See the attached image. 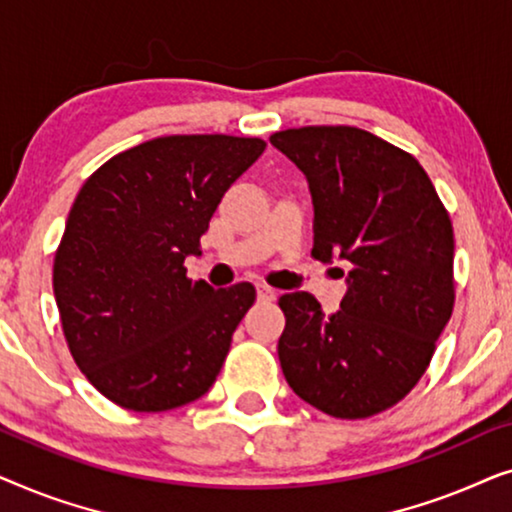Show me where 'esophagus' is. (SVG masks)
I'll use <instances>...</instances> for the list:
<instances>
[{"mask_svg": "<svg viewBox=\"0 0 512 512\" xmlns=\"http://www.w3.org/2000/svg\"><path fill=\"white\" fill-rule=\"evenodd\" d=\"M256 293H258V300H263V303H272V300L277 298V291L270 289V286H265V284H258Z\"/></svg>", "mask_w": 512, "mask_h": 512, "instance_id": "obj_1", "label": "esophagus"}]
</instances>
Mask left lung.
I'll return each mask as SVG.
<instances>
[{
    "mask_svg": "<svg viewBox=\"0 0 512 512\" xmlns=\"http://www.w3.org/2000/svg\"><path fill=\"white\" fill-rule=\"evenodd\" d=\"M270 142L310 184L312 256L349 265L335 314L321 312L312 293L279 298L284 377L326 415L373 417L422 380L452 317L450 214L424 167L366 130L307 125Z\"/></svg>",
    "mask_w": 512,
    "mask_h": 512,
    "instance_id": "left-lung-1",
    "label": "left lung"
}]
</instances>
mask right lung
<instances>
[{
	"mask_svg": "<svg viewBox=\"0 0 512 512\" xmlns=\"http://www.w3.org/2000/svg\"><path fill=\"white\" fill-rule=\"evenodd\" d=\"M265 142L172 135L118 153L81 186L55 251L62 333L88 382L121 408L163 412L207 394L237 324L247 282L212 289L186 277L223 193Z\"/></svg>",
	"mask_w": 512,
	"mask_h": 512,
	"instance_id": "1",
	"label": "right lung"
}]
</instances>
